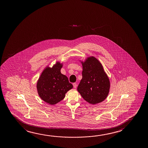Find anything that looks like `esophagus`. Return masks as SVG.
Instances as JSON below:
<instances>
[{"label": "esophagus", "mask_w": 148, "mask_h": 148, "mask_svg": "<svg viewBox=\"0 0 148 148\" xmlns=\"http://www.w3.org/2000/svg\"><path fill=\"white\" fill-rule=\"evenodd\" d=\"M73 86H74V87L75 88H76V87H77V83H74L73 84Z\"/></svg>", "instance_id": "obj_1"}]
</instances>
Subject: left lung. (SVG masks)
Listing matches in <instances>:
<instances>
[{"mask_svg":"<svg viewBox=\"0 0 148 148\" xmlns=\"http://www.w3.org/2000/svg\"><path fill=\"white\" fill-rule=\"evenodd\" d=\"M80 61L83 71L82 78L77 90L85 101L92 105L101 103L107 98L110 88V82L103 66L93 56Z\"/></svg>","mask_w":148,"mask_h":148,"instance_id":"1","label":"left lung"}]
</instances>
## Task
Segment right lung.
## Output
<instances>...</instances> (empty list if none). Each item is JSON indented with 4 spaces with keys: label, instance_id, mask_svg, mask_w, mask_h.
Returning <instances> with one entry per match:
<instances>
[{
    "label": "right lung",
    "instance_id": "obj_1",
    "mask_svg": "<svg viewBox=\"0 0 148 148\" xmlns=\"http://www.w3.org/2000/svg\"><path fill=\"white\" fill-rule=\"evenodd\" d=\"M63 65L62 63L57 62L51 68L47 66L37 82L39 96L43 101L51 105L63 100L67 91L73 88L68 77L61 73Z\"/></svg>",
    "mask_w": 148,
    "mask_h": 148
}]
</instances>
